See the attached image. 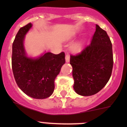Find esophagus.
<instances>
[{"label":"esophagus","mask_w":127,"mask_h":127,"mask_svg":"<svg viewBox=\"0 0 127 127\" xmlns=\"http://www.w3.org/2000/svg\"><path fill=\"white\" fill-rule=\"evenodd\" d=\"M65 61L66 62H69L70 61V55L69 54H67L65 55Z\"/></svg>","instance_id":"esophagus-1"}]
</instances>
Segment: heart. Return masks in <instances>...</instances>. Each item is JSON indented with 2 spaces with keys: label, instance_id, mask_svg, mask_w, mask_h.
Here are the masks:
<instances>
[{
  "label": "heart",
  "instance_id": "heart-1",
  "mask_svg": "<svg viewBox=\"0 0 127 127\" xmlns=\"http://www.w3.org/2000/svg\"><path fill=\"white\" fill-rule=\"evenodd\" d=\"M84 43L83 42H77V43L74 44L72 46V50L74 51H79L81 50L83 47Z\"/></svg>",
  "mask_w": 127,
  "mask_h": 127
}]
</instances>
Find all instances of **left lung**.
Returning a JSON list of instances; mask_svg holds the SVG:
<instances>
[{
	"label": "left lung",
	"mask_w": 127,
	"mask_h": 127,
	"mask_svg": "<svg viewBox=\"0 0 127 127\" xmlns=\"http://www.w3.org/2000/svg\"><path fill=\"white\" fill-rule=\"evenodd\" d=\"M70 64L77 94L90 96L101 90L109 80L113 67L112 43L107 32L96 25L91 43L80 53L71 55Z\"/></svg>",
	"instance_id": "left-lung-1"
}]
</instances>
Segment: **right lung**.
I'll use <instances>...</instances> for the list:
<instances>
[{"label": "right lung", "instance_id": "obj_1", "mask_svg": "<svg viewBox=\"0 0 127 127\" xmlns=\"http://www.w3.org/2000/svg\"><path fill=\"white\" fill-rule=\"evenodd\" d=\"M32 26L29 23L21 28L16 35L13 43L12 69L16 84L26 95L43 99L53 93L55 79L65 62V53L48 52L37 58L28 57L23 41Z\"/></svg>", "mask_w": 127, "mask_h": 127}]
</instances>
